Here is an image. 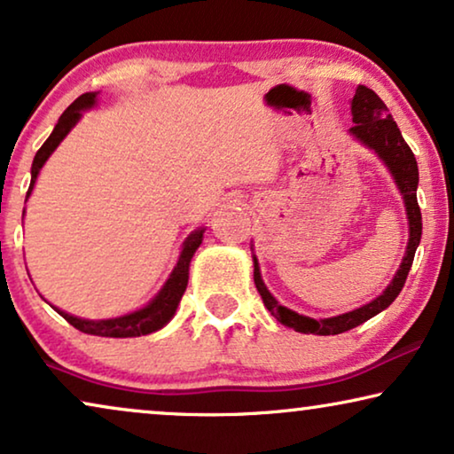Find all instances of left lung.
<instances>
[{"label":"left lung","mask_w":454,"mask_h":454,"mask_svg":"<svg viewBox=\"0 0 454 454\" xmlns=\"http://www.w3.org/2000/svg\"><path fill=\"white\" fill-rule=\"evenodd\" d=\"M351 114L356 126H353L349 132L356 136L357 140H362L365 146L374 148L378 157L387 163L390 173H393L396 185H399L409 216V244L399 272H396L393 283L388 285L387 291H384L380 297H376L374 301L365 303L362 308L353 309V312L325 320L308 318V316H300L295 314L294 309L281 306V303L269 294V289L264 287L262 278H260L258 262L256 258H254V283H256V289L260 297H262L264 306L269 308V312L275 316L283 326H289L303 334H340L359 326L365 320H370L372 316L382 312L384 308H388L390 303L396 300V295L401 294L403 285L407 281V275L413 264L415 250H418L421 239V210L418 204L419 173L418 160H415L411 148H409L407 142L403 140L401 129L396 128L395 120L390 117L387 105H384L382 98L378 97L374 90L368 89V86H357L356 97H353L351 101Z\"/></svg>","instance_id":"1"}]
</instances>
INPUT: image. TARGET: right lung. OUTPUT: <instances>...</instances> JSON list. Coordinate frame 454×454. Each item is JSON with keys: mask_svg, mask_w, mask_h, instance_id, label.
I'll use <instances>...</instances> for the list:
<instances>
[{"mask_svg": "<svg viewBox=\"0 0 454 454\" xmlns=\"http://www.w3.org/2000/svg\"><path fill=\"white\" fill-rule=\"evenodd\" d=\"M95 97H97L95 92H86V95L78 97L76 101H74L70 107L61 114L58 126L53 128L51 136L43 142V146L35 154L33 169H30V176L33 177H30V188L27 192V198L30 196V192H33L35 179H36V176H39V169L43 167V163H45L49 154L58 148L59 142L64 140V136L74 128V123L80 120V114H82L84 109L92 107ZM202 233H204V229H198V231L190 235L188 241H185V246H184L182 256H179V260H177V266L173 269L171 277L167 278L165 287L159 291V295L154 297V300L148 303L146 308L138 309V312L121 316V318H114V320H82V318H76V316L59 312L58 308L55 309H58V312L64 316V318L70 322L74 328H78V331H82L86 334H97V337L126 339V337H140V334L159 331V328H163L167 322L171 320V316L176 314L177 303H179V300H182L185 285H188L190 260H192V256H194V252L198 250V246L202 244Z\"/></svg>", "mask_w": 454, "mask_h": 454, "instance_id": "add662e5", "label": "right lung"}]
</instances>
